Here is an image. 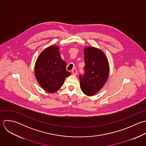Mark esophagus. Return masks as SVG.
Listing matches in <instances>:
<instances>
[{"mask_svg":"<svg viewBox=\"0 0 146 146\" xmlns=\"http://www.w3.org/2000/svg\"><path fill=\"white\" fill-rule=\"evenodd\" d=\"M72 72L73 74L74 75V76H76L77 74V70L76 69H74L73 70H72Z\"/></svg>","mask_w":146,"mask_h":146,"instance_id":"esophagus-1","label":"esophagus"}]
</instances>
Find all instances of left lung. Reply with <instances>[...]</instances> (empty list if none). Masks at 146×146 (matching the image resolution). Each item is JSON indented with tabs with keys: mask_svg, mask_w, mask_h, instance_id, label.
Instances as JSON below:
<instances>
[{
	"mask_svg": "<svg viewBox=\"0 0 146 146\" xmlns=\"http://www.w3.org/2000/svg\"><path fill=\"white\" fill-rule=\"evenodd\" d=\"M85 73L80 74V87L88 96L98 93L106 84L109 73L108 60L104 53L95 47L84 49Z\"/></svg>",
	"mask_w": 146,
	"mask_h": 146,
	"instance_id": "left-lung-1",
	"label": "left lung"
}]
</instances>
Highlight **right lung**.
Returning <instances> with one entry per match:
<instances>
[{
  "label": "right lung",
  "instance_id": "obj_1",
  "mask_svg": "<svg viewBox=\"0 0 146 146\" xmlns=\"http://www.w3.org/2000/svg\"><path fill=\"white\" fill-rule=\"evenodd\" d=\"M57 46L45 49L38 57L35 74L40 86L48 93H54L62 86L71 73L66 70V62L62 60Z\"/></svg>",
  "mask_w": 146,
  "mask_h": 146
}]
</instances>
